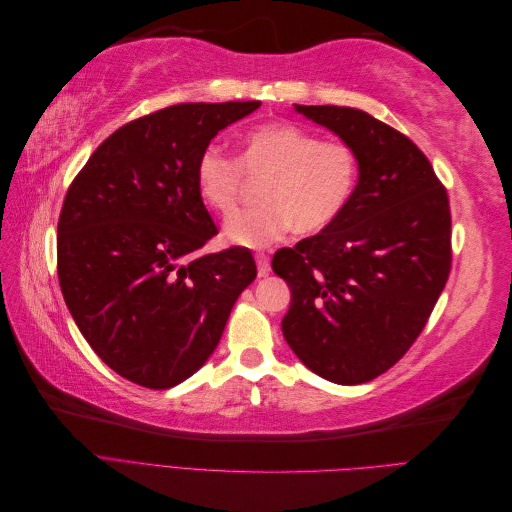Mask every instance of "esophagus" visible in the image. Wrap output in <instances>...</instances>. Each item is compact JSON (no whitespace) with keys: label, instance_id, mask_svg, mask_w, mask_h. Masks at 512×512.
<instances>
[{"label":"esophagus","instance_id":"esophagus-1","mask_svg":"<svg viewBox=\"0 0 512 512\" xmlns=\"http://www.w3.org/2000/svg\"><path fill=\"white\" fill-rule=\"evenodd\" d=\"M256 269H258V277H267L271 271V262L267 254H256Z\"/></svg>","mask_w":512,"mask_h":512}]
</instances>
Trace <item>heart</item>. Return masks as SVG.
I'll return each mask as SVG.
<instances>
[{"label":"heart","instance_id":"b5f03b06","mask_svg":"<svg viewBox=\"0 0 512 512\" xmlns=\"http://www.w3.org/2000/svg\"><path fill=\"white\" fill-rule=\"evenodd\" d=\"M243 168L269 175L262 207L239 213L224 228L232 245L267 247L290 230L312 237L333 226L359 183V158L344 141H322L286 121L262 123L243 134L241 162L220 145H207L196 162V188L205 205L230 218L243 190Z\"/></svg>","mask_w":512,"mask_h":512}]
</instances>
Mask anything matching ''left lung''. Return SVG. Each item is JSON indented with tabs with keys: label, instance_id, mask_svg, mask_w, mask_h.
Here are the masks:
<instances>
[{
	"label": "left lung",
	"instance_id": "left-lung-1",
	"mask_svg": "<svg viewBox=\"0 0 512 512\" xmlns=\"http://www.w3.org/2000/svg\"><path fill=\"white\" fill-rule=\"evenodd\" d=\"M294 108L356 151L359 183L333 226L275 252L271 267L290 286L282 331L320 378L363 384L410 350L446 286L448 194L425 153L376 117Z\"/></svg>",
	"mask_w": 512,
	"mask_h": 512
}]
</instances>
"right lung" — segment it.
<instances>
[{"label": "right lung", "instance_id": "right-lung-1", "mask_svg": "<svg viewBox=\"0 0 512 512\" xmlns=\"http://www.w3.org/2000/svg\"><path fill=\"white\" fill-rule=\"evenodd\" d=\"M252 102H188L115 130L74 177L57 224V275L76 327L121 378L170 389L218 346L256 280L245 247L198 256L218 235L196 188L211 138Z\"/></svg>", "mask_w": 512, "mask_h": 512}]
</instances>
